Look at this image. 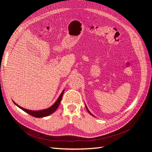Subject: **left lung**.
<instances>
[{
    "label": "left lung",
    "instance_id": "obj_1",
    "mask_svg": "<svg viewBox=\"0 0 152 152\" xmlns=\"http://www.w3.org/2000/svg\"><path fill=\"white\" fill-rule=\"evenodd\" d=\"M85 106H86V109H87V111H88V113H90V114H91V115H92V116H94V117H95V116H94V115H92V113H91V112H90V111H89V110H88V108H87V106H86V105H85Z\"/></svg>",
    "mask_w": 152,
    "mask_h": 152
}]
</instances>
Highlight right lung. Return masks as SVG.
Masks as SVG:
<instances>
[{
	"instance_id": "obj_1",
	"label": "right lung",
	"mask_w": 152,
	"mask_h": 152,
	"mask_svg": "<svg viewBox=\"0 0 152 152\" xmlns=\"http://www.w3.org/2000/svg\"><path fill=\"white\" fill-rule=\"evenodd\" d=\"M64 91H65V89H63V91H62V92L60 95V96L58 97L57 100H56V102L53 103V104L52 106H50V107L47 108L46 109H44V110H35L34 111V110H28V109H26V108H24L19 106L18 105H17V103H16L13 100H12V101L18 107H19L20 109H21L24 111H25L26 113H28L29 115L33 116H34L36 118H42V117L49 116L50 115L52 114L53 113L55 112L56 110H57V109L58 108V107L60 105V102H61V98L63 97Z\"/></svg>"
}]
</instances>
